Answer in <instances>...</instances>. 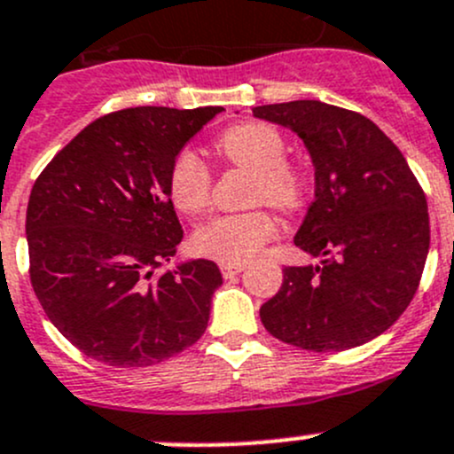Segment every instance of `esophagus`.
Returning a JSON list of instances; mask_svg holds the SVG:
<instances>
[{
    "label": "esophagus",
    "mask_w": 454,
    "mask_h": 454,
    "mask_svg": "<svg viewBox=\"0 0 454 454\" xmlns=\"http://www.w3.org/2000/svg\"><path fill=\"white\" fill-rule=\"evenodd\" d=\"M219 270H222L223 278H232L235 274H239L241 270H244V263H222Z\"/></svg>",
    "instance_id": "esophagus-1"
}]
</instances>
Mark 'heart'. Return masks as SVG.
<instances>
[{"mask_svg": "<svg viewBox=\"0 0 454 454\" xmlns=\"http://www.w3.org/2000/svg\"><path fill=\"white\" fill-rule=\"evenodd\" d=\"M219 158L253 171V201H270L278 208H296L305 193V176L286 160V138L268 122H239L215 140ZM213 176L191 149L177 151L168 164V200L180 213L198 215L208 206ZM278 235V222L268 208L210 217L193 232L195 253L222 263H241Z\"/></svg>", "mask_w": 454, "mask_h": 454, "instance_id": "b5f03b06", "label": "heart"}]
</instances>
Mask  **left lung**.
<instances>
[{"label": "left lung", "instance_id": "obj_1", "mask_svg": "<svg viewBox=\"0 0 454 454\" xmlns=\"http://www.w3.org/2000/svg\"><path fill=\"white\" fill-rule=\"evenodd\" d=\"M290 127L316 168V198L294 244L320 265H287L261 305L263 327L308 351H345L387 332L409 308L430 246L426 195L402 151L367 116L320 100L261 105Z\"/></svg>", "mask_w": 454, "mask_h": 454}]
</instances>
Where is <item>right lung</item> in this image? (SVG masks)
Segmentation results:
<instances>
[{
	"label": "right lung",
	"instance_id": "right-lung-1",
	"mask_svg": "<svg viewBox=\"0 0 454 454\" xmlns=\"http://www.w3.org/2000/svg\"><path fill=\"white\" fill-rule=\"evenodd\" d=\"M223 107L105 114L36 177L26 213L30 283L54 327L109 367H151L206 332L213 261L160 274L182 226L167 191L177 151Z\"/></svg>",
	"mask_w": 454,
	"mask_h": 454
}]
</instances>
